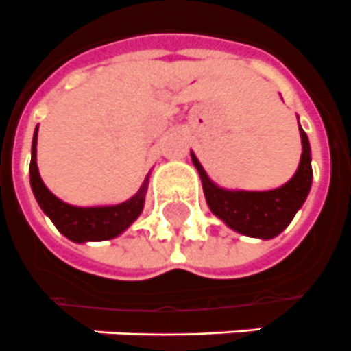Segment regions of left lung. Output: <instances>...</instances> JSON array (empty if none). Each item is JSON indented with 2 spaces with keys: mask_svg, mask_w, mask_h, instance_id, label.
Wrapping results in <instances>:
<instances>
[{
  "mask_svg": "<svg viewBox=\"0 0 351 351\" xmlns=\"http://www.w3.org/2000/svg\"><path fill=\"white\" fill-rule=\"evenodd\" d=\"M302 154L293 178L276 190L248 192V190L221 189L206 176L199 159L192 152L193 167L197 168L203 183L204 197L212 214L226 226L248 237L271 239L291 223L297 210L306 201L312 189V150L306 132L299 125Z\"/></svg>",
  "mask_w": 351,
  "mask_h": 351,
  "instance_id": "1",
  "label": "left lung"
}]
</instances>
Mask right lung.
I'll list each match as a JSON object with an SVG mask.
<instances>
[{
    "instance_id": "add662e5",
    "label": "right lung",
    "mask_w": 351,
    "mask_h": 351,
    "mask_svg": "<svg viewBox=\"0 0 351 351\" xmlns=\"http://www.w3.org/2000/svg\"><path fill=\"white\" fill-rule=\"evenodd\" d=\"M36 145H38V127L34 130L32 158H30L29 170L34 197L45 215H49L56 228L60 230L66 239L74 243L114 239L139 217L145 206L148 176L136 195L125 203L110 204V206H74L56 197L54 193L45 186L43 179L39 176L38 162H36Z\"/></svg>"
}]
</instances>
